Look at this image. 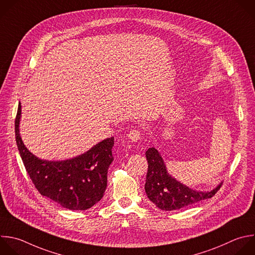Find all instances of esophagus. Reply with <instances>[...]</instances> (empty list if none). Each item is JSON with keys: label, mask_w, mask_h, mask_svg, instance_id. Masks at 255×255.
Returning a JSON list of instances; mask_svg holds the SVG:
<instances>
[{"label": "esophagus", "mask_w": 255, "mask_h": 255, "mask_svg": "<svg viewBox=\"0 0 255 255\" xmlns=\"http://www.w3.org/2000/svg\"><path fill=\"white\" fill-rule=\"evenodd\" d=\"M141 135H142V133H141V131L139 129H132L128 133V138L132 142H137V141H139L141 139Z\"/></svg>", "instance_id": "esophagus-1"}]
</instances>
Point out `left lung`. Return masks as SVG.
Segmentation results:
<instances>
[{"label": "left lung", "mask_w": 255, "mask_h": 255, "mask_svg": "<svg viewBox=\"0 0 255 255\" xmlns=\"http://www.w3.org/2000/svg\"><path fill=\"white\" fill-rule=\"evenodd\" d=\"M145 154L148 161L145 192L161 210H177L211 198L222 185L220 183L216 188L207 192L193 190L168 174L160 153L154 147L149 148Z\"/></svg>", "instance_id": "1"}]
</instances>
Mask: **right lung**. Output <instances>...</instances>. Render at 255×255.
Masks as SVG:
<instances>
[{
	"instance_id": "right-lung-1",
	"label": "right lung",
	"mask_w": 255,
	"mask_h": 255,
	"mask_svg": "<svg viewBox=\"0 0 255 255\" xmlns=\"http://www.w3.org/2000/svg\"><path fill=\"white\" fill-rule=\"evenodd\" d=\"M20 118L21 103L15 120L16 142L26 170L41 195L70 210H86L99 202L107 187L108 168L114 160V137L69 160H42L24 145L19 130Z\"/></svg>"
}]
</instances>
